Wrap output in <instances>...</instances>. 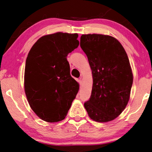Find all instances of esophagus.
I'll use <instances>...</instances> for the list:
<instances>
[{
    "label": "esophagus",
    "instance_id": "1",
    "mask_svg": "<svg viewBox=\"0 0 152 152\" xmlns=\"http://www.w3.org/2000/svg\"><path fill=\"white\" fill-rule=\"evenodd\" d=\"M82 82H83V78L82 77H80V80H79V83H80V86L82 84Z\"/></svg>",
    "mask_w": 152,
    "mask_h": 152
}]
</instances>
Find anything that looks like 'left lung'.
<instances>
[{
    "mask_svg": "<svg viewBox=\"0 0 152 152\" xmlns=\"http://www.w3.org/2000/svg\"><path fill=\"white\" fill-rule=\"evenodd\" d=\"M80 46L88 57L93 81L85 109L94 121H111L129 100L133 74L128 56L121 43L109 35L82 34Z\"/></svg>",
    "mask_w": 152,
    "mask_h": 152,
    "instance_id": "left-lung-1",
    "label": "left lung"
}]
</instances>
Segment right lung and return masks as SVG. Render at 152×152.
<instances>
[{
  "instance_id": "right-lung-1",
  "label": "right lung",
  "mask_w": 152,
  "mask_h": 152,
  "mask_svg": "<svg viewBox=\"0 0 152 152\" xmlns=\"http://www.w3.org/2000/svg\"><path fill=\"white\" fill-rule=\"evenodd\" d=\"M77 37L63 32L45 35L28 53L25 92L31 109L44 121L64 120L78 93L79 84L70 75L66 58L78 47Z\"/></svg>"
}]
</instances>
